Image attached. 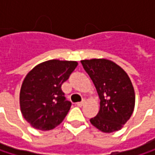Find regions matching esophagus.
<instances>
[{"instance_id": "obj_1", "label": "esophagus", "mask_w": 155, "mask_h": 155, "mask_svg": "<svg viewBox=\"0 0 155 155\" xmlns=\"http://www.w3.org/2000/svg\"><path fill=\"white\" fill-rule=\"evenodd\" d=\"M84 103H85V101L83 100V101H81V102H78L77 105L79 106V107H81V106H83V105H84Z\"/></svg>"}]
</instances>
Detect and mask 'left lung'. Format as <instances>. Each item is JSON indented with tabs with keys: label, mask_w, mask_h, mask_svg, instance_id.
I'll use <instances>...</instances> for the list:
<instances>
[{
	"label": "left lung",
	"mask_w": 155,
	"mask_h": 155,
	"mask_svg": "<svg viewBox=\"0 0 155 155\" xmlns=\"http://www.w3.org/2000/svg\"><path fill=\"white\" fill-rule=\"evenodd\" d=\"M99 94L100 111L90 122L104 133L120 130L130 118L136 102L134 86L118 64L106 58L81 61Z\"/></svg>",
	"instance_id": "1"
}]
</instances>
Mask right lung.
<instances>
[{
  "instance_id": "obj_1",
  "label": "right lung",
  "mask_w": 155,
  "mask_h": 155,
  "mask_svg": "<svg viewBox=\"0 0 155 155\" xmlns=\"http://www.w3.org/2000/svg\"><path fill=\"white\" fill-rule=\"evenodd\" d=\"M77 65L76 61L52 59L28 73L20 88L19 107L32 127L48 131L63 122L72 103L65 101L61 86Z\"/></svg>"
}]
</instances>
